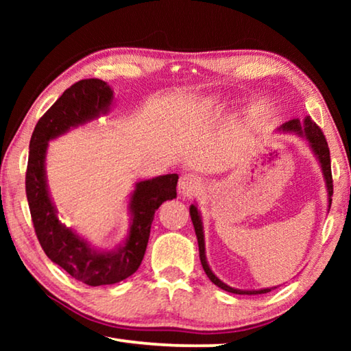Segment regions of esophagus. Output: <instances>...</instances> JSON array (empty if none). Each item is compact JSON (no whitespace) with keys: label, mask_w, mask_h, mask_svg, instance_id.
<instances>
[{"label":"esophagus","mask_w":351,"mask_h":351,"mask_svg":"<svg viewBox=\"0 0 351 351\" xmlns=\"http://www.w3.org/2000/svg\"><path fill=\"white\" fill-rule=\"evenodd\" d=\"M199 187H201V180L199 176H197L195 173H184L181 175L180 181H178V190H180V193L186 195V197L193 195Z\"/></svg>","instance_id":"esophagus-1"}]
</instances>
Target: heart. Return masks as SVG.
I'll list each match as a JSON object with an SVG mask.
<instances>
[{
	"label": "heart",
	"instance_id": "b5f03b06",
	"mask_svg": "<svg viewBox=\"0 0 351 351\" xmlns=\"http://www.w3.org/2000/svg\"><path fill=\"white\" fill-rule=\"evenodd\" d=\"M217 105H218V99L217 97H207V99L203 100V108H206V110L215 108Z\"/></svg>",
	"mask_w": 351,
	"mask_h": 351
}]
</instances>
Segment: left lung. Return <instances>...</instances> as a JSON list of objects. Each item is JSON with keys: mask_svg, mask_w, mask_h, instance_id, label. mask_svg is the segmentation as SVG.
<instances>
[{"mask_svg": "<svg viewBox=\"0 0 351 351\" xmlns=\"http://www.w3.org/2000/svg\"><path fill=\"white\" fill-rule=\"evenodd\" d=\"M278 132H287V133H295L299 138H304L308 142V147L311 148V152L314 153V156L320 164V169H322V175L325 180V186H326V192H328V209L331 207V197H332V178H331V161H330V148L328 144H326V139L316 123L311 121L310 116H306L304 121H299V119H291V121L285 122L283 125L278 128ZM190 218H192L193 228H195V234H197L198 239V247H199V260L201 265H203V269L207 274V277L210 278L212 283H215L218 288H221L228 293L232 294H265L269 293L271 289L274 288H263V289H237L226 285L224 282L219 280V278L213 274L212 269L209 268V263H207L206 258V243H204V230H203V219H201V213L198 210V207L192 204L190 206Z\"/></svg>", "mask_w": 351, "mask_h": 351, "instance_id": "8db88e82", "label": "left lung"}]
</instances>
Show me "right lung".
Masks as SVG:
<instances>
[{
  "mask_svg": "<svg viewBox=\"0 0 351 351\" xmlns=\"http://www.w3.org/2000/svg\"><path fill=\"white\" fill-rule=\"evenodd\" d=\"M112 90L100 79H86L68 88L34 128L26 171V195L35 234L45 254L75 280L90 287L112 285L134 274L144 258L154 212L164 201L176 198L178 175H162L136 182L130 197V229L116 249L100 251L57 217L46 181L49 141L69 130L108 114Z\"/></svg>",
  "mask_w": 351,
  "mask_h": 351,
  "instance_id": "1",
  "label": "right lung"
}]
</instances>
